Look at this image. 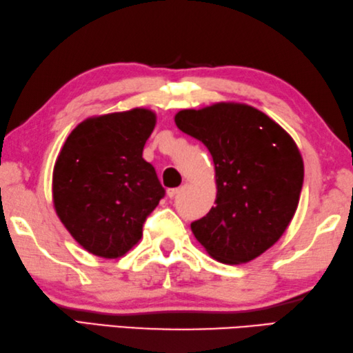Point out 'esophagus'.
Instances as JSON below:
<instances>
[{
	"label": "esophagus",
	"instance_id": "obj_1",
	"mask_svg": "<svg viewBox=\"0 0 353 353\" xmlns=\"http://www.w3.org/2000/svg\"><path fill=\"white\" fill-rule=\"evenodd\" d=\"M178 192H179V189H169L168 190V196L169 198H174V196L178 195Z\"/></svg>",
	"mask_w": 353,
	"mask_h": 353
}]
</instances>
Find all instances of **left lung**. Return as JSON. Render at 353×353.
Segmentation results:
<instances>
[{
	"label": "left lung",
	"mask_w": 353,
	"mask_h": 353,
	"mask_svg": "<svg viewBox=\"0 0 353 353\" xmlns=\"http://www.w3.org/2000/svg\"><path fill=\"white\" fill-rule=\"evenodd\" d=\"M175 123L212 154L216 205L192 222L196 241L218 262L247 263L282 237L296 214L303 158L285 129L237 102L181 110Z\"/></svg>",
	"instance_id": "left-lung-1"
}]
</instances>
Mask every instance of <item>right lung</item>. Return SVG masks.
<instances>
[{
    "label": "right lung",
    "instance_id": "add662e5",
    "mask_svg": "<svg viewBox=\"0 0 353 353\" xmlns=\"http://www.w3.org/2000/svg\"><path fill=\"white\" fill-rule=\"evenodd\" d=\"M155 123L146 108L103 114L79 123L63 143L53 169V205L88 253L125 256L164 196L155 169L143 158Z\"/></svg>",
    "mask_w": 353,
    "mask_h": 353
}]
</instances>
